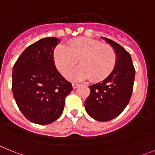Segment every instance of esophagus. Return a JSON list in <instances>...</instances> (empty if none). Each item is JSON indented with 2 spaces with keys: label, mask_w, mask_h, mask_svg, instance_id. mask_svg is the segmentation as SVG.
<instances>
[{
  "label": "esophagus",
  "mask_w": 155,
  "mask_h": 155,
  "mask_svg": "<svg viewBox=\"0 0 155 155\" xmlns=\"http://www.w3.org/2000/svg\"><path fill=\"white\" fill-rule=\"evenodd\" d=\"M80 86V84H76V83H73L72 84V87H73V88H77L78 87H79Z\"/></svg>",
  "instance_id": "esophagus-1"
}]
</instances>
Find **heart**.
I'll use <instances>...</instances> for the list:
<instances>
[{"mask_svg": "<svg viewBox=\"0 0 155 155\" xmlns=\"http://www.w3.org/2000/svg\"><path fill=\"white\" fill-rule=\"evenodd\" d=\"M81 65L70 72V80L78 81L91 78L98 82L110 76L116 68L117 55L108 44L90 38H78L68 42V46L58 45L53 50V60L63 74L71 71L78 61Z\"/></svg>", "mask_w": 155, "mask_h": 155, "instance_id": "obj_1", "label": "heart"}]
</instances>
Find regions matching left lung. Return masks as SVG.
Here are the masks:
<instances>
[{
  "label": "left lung",
  "mask_w": 155,
  "mask_h": 155,
  "mask_svg": "<svg viewBox=\"0 0 155 155\" xmlns=\"http://www.w3.org/2000/svg\"><path fill=\"white\" fill-rule=\"evenodd\" d=\"M115 50L117 62L107 78L88 86L90 94L84 102L87 113L101 122L116 118L128 105L134 87L135 69L130 54L120 44L102 37Z\"/></svg>",
  "instance_id": "8db88e82"
}]
</instances>
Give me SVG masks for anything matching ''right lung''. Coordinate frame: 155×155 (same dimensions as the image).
I'll return each mask as SVG.
<instances>
[{
	"label": "right lung",
	"mask_w": 155,
	"mask_h": 155,
	"mask_svg": "<svg viewBox=\"0 0 155 155\" xmlns=\"http://www.w3.org/2000/svg\"><path fill=\"white\" fill-rule=\"evenodd\" d=\"M61 42L47 37L30 45L13 67L12 92L18 107L30 122L50 124L61 116L73 87L59 73L53 50Z\"/></svg>",
	"instance_id": "right-lung-1"
}]
</instances>
